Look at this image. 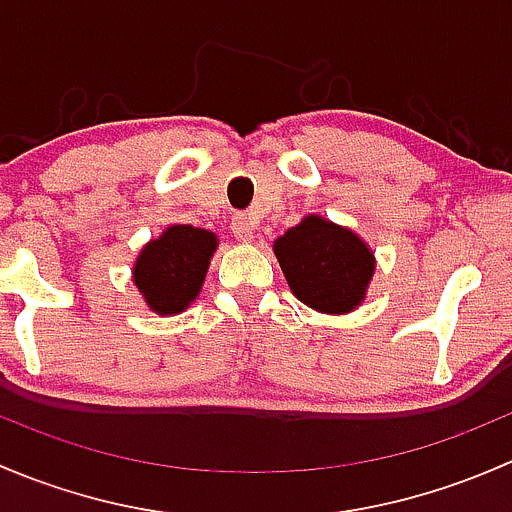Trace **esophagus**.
<instances>
[{
	"label": "esophagus",
	"mask_w": 512,
	"mask_h": 512,
	"mask_svg": "<svg viewBox=\"0 0 512 512\" xmlns=\"http://www.w3.org/2000/svg\"><path fill=\"white\" fill-rule=\"evenodd\" d=\"M232 232L240 242H252V230H255V220L250 215H235L232 218Z\"/></svg>",
	"instance_id": "1"
}]
</instances>
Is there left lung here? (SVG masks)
<instances>
[{"label": "left lung", "instance_id": "obj_1", "mask_svg": "<svg viewBox=\"0 0 512 512\" xmlns=\"http://www.w3.org/2000/svg\"><path fill=\"white\" fill-rule=\"evenodd\" d=\"M294 297L324 314L352 312L374 277V252L349 227L307 215L275 240Z\"/></svg>", "mask_w": 512, "mask_h": 512}]
</instances>
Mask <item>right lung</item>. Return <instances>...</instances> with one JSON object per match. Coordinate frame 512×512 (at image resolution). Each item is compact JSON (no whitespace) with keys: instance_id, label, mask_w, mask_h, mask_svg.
Listing matches in <instances>:
<instances>
[{"instance_id":"1","label":"right lung","mask_w":512,"mask_h":512,"mask_svg":"<svg viewBox=\"0 0 512 512\" xmlns=\"http://www.w3.org/2000/svg\"><path fill=\"white\" fill-rule=\"evenodd\" d=\"M218 237L193 225H170L133 265V285L158 314H178L200 294Z\"/></svg>"}]
</instances>
